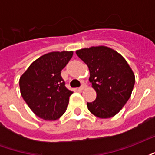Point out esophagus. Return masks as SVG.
I'll use <instances>...</instances> for the list:
<instances>
[{"mask_svg":"<svg viewBox=\"0 0 155 155\" xmlns=\"http://www.w3.org/2000/svg\"><path fill=\"white\" fill-rule=\"evenodd\" d=\"M86 87H87V85H86V84H82V85H81V87L79 88V90H80V91H83V90H84V89H85Z\"/></svg>","mask_w":155,"mask_h":155,"instance_id":"34e87169","label":"esophagus"}]
</instances>
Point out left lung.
I'll list each match as a JSON object with an SVG mask.
<instances>
[{"mask_svg": "<svg viewBox=\"0 0 155 155\" xmlns=\"http://www.w3.org/2000/svg\"><path fill=\"white\" fill-rule=\"evenodd\" d=\"M87 64L89 81L96 91V99L87 103L88 110L96 117L114 116L131 96L135 77L125 59L107 46H91L76 51Z\"/></svg>", "mask_w": 155, "mask_h": 155, "instance_id": "8db88e82", "label": "left lung"}]
</instances>
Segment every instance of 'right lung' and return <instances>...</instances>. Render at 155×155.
I'll return each instance as SVG.
<instances>
[{
  "instance_id": "1",
  "label": "right lung",
  "mask_w": 155,
  "mask_h": 155,
  "mask_svg": "<svg viewBox=\"0 0 155 155\" xmlns=\"http://www.w3.org/2000/svg\"><path fill=\"white\" fill-rule=\"evenodd\" d=\"M73 51H53L39 57L20 78V90L33 113L45 120H55L64 114L72 91L64 86L61 71Z\"/></svg>"
}]
</instances>
